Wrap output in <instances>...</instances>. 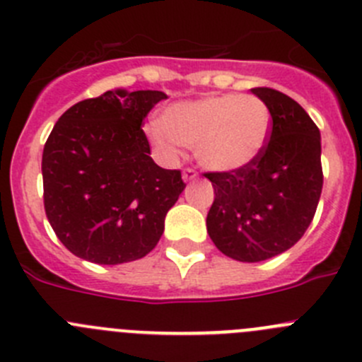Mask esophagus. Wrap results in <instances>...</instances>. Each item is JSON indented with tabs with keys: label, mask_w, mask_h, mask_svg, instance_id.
Returning <instances> with one entry per match:
<instances>
[{
	"label": "esophagus",
	"mask_w": 362,
	"mask_h": 362,
	"mask_svg": "<svg viewBox=\"0 0 362 362\" xmlns=\"http://www.w3.org/2000/svg\"><path fill=\"white\" fill-rule=\"evenodd\" d=\"M197 171L191 170V168H187V170H184V173H182V178H184V182H192L197 180Z\"/></svg>",
	"instance_id": "1"
}]
</instances>
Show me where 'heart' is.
I'll use <instances>...</instances> for the list:
<instances>
[{
    "instance_id": "b5f03b06",
    "label": "heart",
    "mask_w": 362,
    "mask_h": 362,
    "mask_svg": "<svg viewBox=\"0 0 362 362\" xmlns=\"http://www.w3.org/2000/svg\"><path fill=\"white\" fill-rule=\"evenodd\" d=\"M144 132L164 157L177 158L182 144L194 148L205 170L234 173L252 165L266 150L272 112L253 94H209L170 105L160 123L151 121Z\"/></svg>"
}]
</instances>
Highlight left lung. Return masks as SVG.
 Here are the masks:
<instances>
[{
	"label": "left lung",
	"mask_w": 362,
	"mask_h": 362,
	"mask_svg": "<svg viewBox=\"0 0 362 362\" xmlns=\"http://www.w3.org/2000/svg\"><path fill=\"white\" fill-rule=\"evenodd\" d=\"M272 112V135L252 165L234 173H205L214 187L207 232L227 257L261 262L300 241L323 187L322 137L293 98L255 87Z\"/></svg>",
	"instance_id": "8db88e82"
}]
</instances>
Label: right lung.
<instances>
[{
  "label": "right lung",
  "mask_w": 362,
  "mask_h": 362,
  "mask_svg": "<svg viewBox=\"0 0 362 362\" xmlns=\"http://www.w3.org/2000/svg\"><path fill=\"white\" fill-rule=\"evenodd\" d=\"M160 90H107L78 101L42 151L44 209L57 238L96 264L143 259L157 246L168 211L185 189L178 170L150 157L143 119Z\"/></svg>",
  "instance_id": "right-lung-1"
}]
</instances>
